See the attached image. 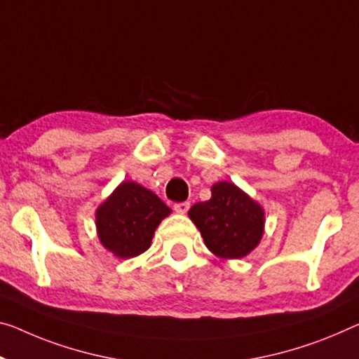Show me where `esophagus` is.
Listing matches in <instances>:
<instances>
[{
    "label": "esophagus",
    "mask_w": 359,
    "mask_h": 359,
    "mask_svg": "<svg viewBox=\"0 0 359 359\" xmlns=\"http://www.w3.org/2000/svg\"><path fill=\"white\" fill-rule=\"evenodd\" d=\"M189 207H191L189 202H178L173 205V210L176 213H186L187 210H189Z\"/></svg>",
    "instance_id": "obj_1"
}]
</instances>
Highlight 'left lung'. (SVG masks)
<instances>
[{"mask_svg": "<svg viewBox=\"0 0 359 359\" xmlns=\"http://www.w3.org/2000/svg\"><path fill=\"white\" fill-rule=\"evenodd\" d=\"M189 218L201 231L207 249L222 258H242L263 236V208L233 183H217L212 198L191 207Z\"/></svg>", "mask_w": 359, "mask_h": 359, "instance_id": "8db88e82", "label": "left lung"}]
</instances>
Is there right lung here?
<instances>
[{"label":"right lung","mask_w":359,"mask_h":359,"mask_svg":"<svg viewBox=\"0 0 359 359\" xmlns=\"http://www.w3.org/2000/svg\"><path fill=\"white\" fill-rule=\"evenodd\" d=\"M170 212L152 191L126 181L97 208V236L114 255L133 258L149 249L154 231Z\"/></svg>","instance_id":"obj_1"}]
</instances>
